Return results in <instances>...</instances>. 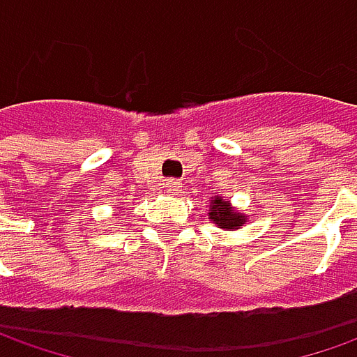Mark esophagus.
I'll list each match as a JSON object with an SVG mask.
<instances>
[{
  "label": "esophagus",
  "instance_id": "obj_1",
  "mask_svg": "<svg viewBox=\"0 0 357 357\" xmlns=\"http://www.w3.org/2000/svg\"><path fill=\"white\" fill-rule=\"evenodd\" d=\"M181 189H183V185H181L179 179H168V181H166V191L172 193V195H179Z\"/></svg>",
  "mask_w": 357,
  "mask_h": 357
}]
</instances>
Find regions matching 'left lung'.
<instances>
[{"label": "left lung", "instance_id": "1", "mask_svg": "<svg viewBox=\"0 0 357 357\" xmlns=\"http://www.w3.org/2000/svg\"><path fill=\"white\" fill-rule=\"evenodd\" d=\"M207 217H209L219 229L225 230H236L242 229L248 219H246V215L244 213H240L232 207V203H230L229 199L220 197H211V205H209V213H207Z\"/></svg>", "mask_w": 357, "mask_h": 357}]
</instances>
